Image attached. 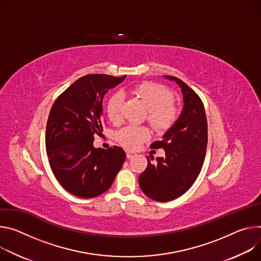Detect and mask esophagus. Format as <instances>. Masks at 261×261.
<instances>
[{
  "instance_id": "obj_1",
  "label": "esophagus",
  "mask_w": 261,
  "mask_h": 261,
  "mask_svg": "<svg viewBox=\"0 0 261 261\" xmlns=\"http://www.w3.org/2000/svg\"><path fill=\"white\" fill-rule=\"evenodd\" d=\"M134 156H136V153L135 152H132V151H126V158L127 159H133Z\"/></svg>"
}]
</instances>
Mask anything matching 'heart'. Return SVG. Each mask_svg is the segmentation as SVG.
<instances>
[{
    "mask_svg": "<svg viewBox=\"0 0 261 261\" xmlns=\"http://www.w3.org/2000/svg\"><path fill=\"white\" fill-rule=\"evenodd\" d=\"M129 93L139 97L145 103L149 123L158 130H167L175 123L179 116L178 107L172 101L173 94L167 87L152 82L137 84L129 88ZM123 94H113L107 103V113L112 122L117 123L122 119ZM151 137L150 130L145 126L127 125L119 129L116 139L127 149H137Z\"/></svg>",
    "mask_w": 261,
    "mask_h": 261,
    "instance_id": "heart-1",
    "label": "heart"
}]
</instances>
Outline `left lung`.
I'll list each match as a JSON object with an SVG mask.
<instances>
[{
	"label": "left lung",
	"mask_w": 261,
	"mask_h": 261,
	"mask_svg": "<svg viewBox=\"0 0 261 261\" xmlns=\"http://www.w3.org/2000/svg\"><path fill=\"white\" fill-rule=\"evenodd\" d=\"M175 81L181 88L184 108L177 121L151 148L165 150L164 158H156L139 177L143 193L152 200L167 202L184 195L195 182L203 166L207 147V120L203 102L198 94L178 77L165 75Z\"/></svg>",
	"instance_id": "1"
}]
</instances>
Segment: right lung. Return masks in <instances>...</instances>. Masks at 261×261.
<instances>
[{"label":"right lung","mask_w":261,"mask_h":261,"mask_svg":"<svg viewBox=\"0 0 261 261\" xmlns=\"http://www.w3.org/2000/svg\"><path fill=\"white\" fill-rule=\"evenodd\" d=\"M126 75L87 74L55 100L46 123L45 146L55 177L70 194L94 198L112 186L125 161L121 147L94 148L102 130L105 94Z\"/></svg>","instance_id":"1"}]
</instances>
